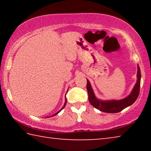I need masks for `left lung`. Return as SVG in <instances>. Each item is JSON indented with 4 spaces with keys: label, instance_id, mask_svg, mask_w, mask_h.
<instances>
[{
    "label": "left lung",
    "instance_id": "left-lung-1",
    "mask_svg": "<svg viewBox=\"0 0 151 151\" xmlns=\"http://www.w3.org/2000/svg\"><path fill=\"white\" fill-rule=\"evenodd\" d=\"M137 80L133 89L129 96L121 100H110V101H102L97 99L94 95L93 88L91 87L90 82L87 80L86 84V89L88 94V101L90 103L94 108L99 109V111L107 113H116L122 111L127 107L131 106L137 100L139 96L140 86V70L139 66H137Z\"/></svg>",
    "mask_w": 151,
    "mask_h": 151
}]
</instances>
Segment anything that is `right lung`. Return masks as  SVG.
<instances>
[{
	"label": "right lung",
	"mask_w": 151,
	"mask_h": 151,
	"mask_svg": "<svg viewBox=\"0 0 151 151\" xmlns=\"http://www.w3.org/2000/svg\"><path fill=\"white\" fill-rule=\"evenodd\" d=\"M66 96H65V104H64V106H63V108H62V109H61L60 110V111H58V112H57V113H55V114H54V115H52V116H55V115H56V114H57L58 113V112H60L61 111V110H63V109L64 108H65V105H66Z\"/></svg>",
	"instance_id": "1"
}]
</instances>
